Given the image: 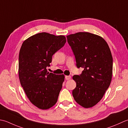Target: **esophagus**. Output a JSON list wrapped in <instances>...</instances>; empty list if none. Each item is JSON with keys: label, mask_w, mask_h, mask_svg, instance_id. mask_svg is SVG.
Listing matches in <instances>:
<instances>
[{"label": "esophagus", "mask_w": 128, "mask_h": 128, "mask_svg": "<svg viewBox=\"0 0 128 128\" xmlns=\"http://www.w3.org/2000/svg\"><path fill=\"white\" fill-rule=\"evenodd\" d=\"M71 76H65V78H66V80H69L71 79Z\"/></svg>", "instance_id": "1"}]
</instances>
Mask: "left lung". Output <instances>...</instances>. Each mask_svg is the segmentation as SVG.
Listing matches in <instances>:
<instances>
[{"label":"left lung","mask_w":128,"mask_h":128,"mask_svg":"<svg viewBox=\"0 0 128 128\" xmlns=\"http://www.w3.org/2000/svg\"><path fill=\"white\" fill-rule=\"evenodd\" d=\"M67 38L77 68L84 69L80 75L73 76L76 82L73 97L83 107H92L101 100L110 84L113 58L110 48L103 38L90 32H77Z\"/></svg>","instance_id":"left-lung-1"}]
</instances>
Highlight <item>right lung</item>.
Wrapping results in <instances>:
<instances>
[{"label": "right lung", "instance_id": "1", "mask_svg": "<svg viewBox=\"0 0 128 128\" xmlns=\"http://www.w3.org/2000/svg\"><path fill=\"white\" fill-rule=\"evenodd\" d=\"M65 36L41 32L23 42L19 55V77L26 95L41 109L53 106L57 101L64 80V74L46 70L53 54L64 46Z\"/></svg>", "mask_w": 128, "mask_h": 128}]
</instances>
